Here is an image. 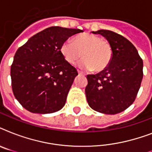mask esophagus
<instances>
[{
  "label": "esophagus",
  "mask_w": 152,
  "mask_h": 152,
  "mask_svg": "<svg viewBox=\"0 0 152 152\" xmlns=\"http://www.w3.org/2000/svg\"><path fill=\"white\" fill-rule=\"evenodd\" d=\"M78 73H79V75H83V72H82L80 71V70H78Z\"/></svg>",
  "instance_id": "esophagus-1"
}]
</instances>
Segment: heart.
<instances>
[{"mask_svg":"<svg viewBox=\"0 0 152 152\" xmlns=\"http://www.w3.org/2000/svg\"><path fill=\"white\" fill-rule=\"evenodd\" d=\"M64 60L71 64H76L82 56L84 59L80 66L87 70L100 72L108 66L112 57V49L108 41L99 35L85 33L66 40L61 46Z\"/></svg>","mask_w":152,"mask_h":152,"instance_id":"1","label":"heart"}]
</instances>
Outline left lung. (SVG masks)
I'll use <instances>...</instances> for the list:
<instances>
[{"label": "left lung", "instance_id": "1", "mask_svg": "<svg viewBox=\"0 0 152 152\" xmlns=\"http://www.w3.org/2000/svg\"><path fill=\"white\" fill-rule=\"evenodd\" d=\"M92 33L106 38L112 49V57L106 69L87 76L88 105L99 113H121L137 97L143 79V61L136 47L122 35L108 30Z\"/></svg>", "mask_w": 152, "mask_h": 152}]
</instances>
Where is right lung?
Segmentation results:
<instances>
[{
	"instance_id": "right-lung-1",
	"label": "right lung",
	"mask_w": 152,
	"mask_h": 152,
	"mask_svg": "<svg viewBox=\"0 0 152 152\" xmlns=\"http://www.w3.org/2000/svg\"><path fill=\"white\" fill-rule=\"evenodd\" d=\"M83 30L50 27L32 36L18 49L12 66V88L23 108L50 113L64 106L76 69L64 60L61 46Z\"/></svg>"
}]
</instances>
